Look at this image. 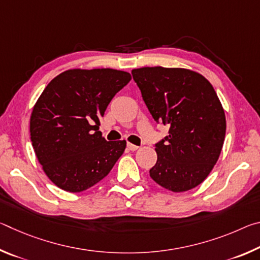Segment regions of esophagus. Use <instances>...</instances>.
<instances>
[{
    "instance_id": "esophagus-1",
    "label": "esophagus",
    "mask_w": 260,
    "mask_h": 260,
    "mask_svg": "<svg viewBox=\"0 0 260 260\" xmlns=\"http://www.w3.org/2000/svg\"><path fill=\"white\" fill-rule=\"evenodd\" d=\"M127 148H128L131 151H135L139 149L138 146H135V144H132V143H127Z\"/></svg>"
}]
</instances>
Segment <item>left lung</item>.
I'll return each mask as SVG.
<instances>
[{
    "label": "left lung",
    "instance_id": "obj_1",
    "mask_svg": "<svg viewBox=\"0 0 260 260\" xmlns=\"http://www.w3.org/2000/svg\"><path fill=\"white\" fill-rule=\"evenodd\" d=\"M132 76L153 119L170 127L155 144L151 179L174 192L197 187L217 162L226 134L225 111L212 85L187 69L141 68Z\"/></svg>",
    "mask_w": 260,
    "mask_h": 260
}]
</instances>
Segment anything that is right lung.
<instances>
[{
    "label": "right lung",
    "mask_w": 260,
    "mask_h": 260,
    "mask_svg": "<svg viewBox=\"0 0 260 260\" xmlns=\"http://www.w3.org/2000/svg\"><path fill=\"white\" fill-rule=\"evenodd\" d=\"M113 69L68 70L48 83L30 114V141L42 169L57 187L80 192L107 177L126 141L99 131L113 96L131 81Z\"/></svg>",
    "instance_id": "right-lung-1"
}]
</instances>
